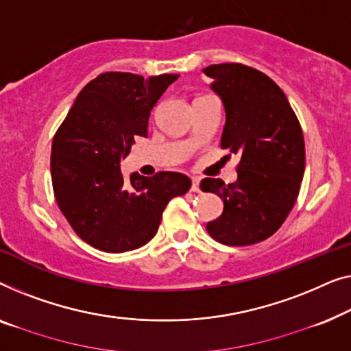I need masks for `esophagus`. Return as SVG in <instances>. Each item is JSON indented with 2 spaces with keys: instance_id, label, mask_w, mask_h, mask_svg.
I'll list each match as a JSON object with an SVG mask.
<instances>
[{
  "instance_id": "34e87169",
  "label": "esophagus",
  "mask_w": 351,
  "mask_h": 351,
  "mask_svg": "<svg viewBox=\"0 0 351 351\" xmlns=\"http://www.w3.org/2000/svg\"><path fill=\"white\" fill-rule=\"evenodd\" d=\"M191 191L192 192H199L200 191V180H199V178H192Z\"/></svg>"
}]
</instances>
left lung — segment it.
I'll use <instances>...</instances> for the list:
<instances>
[{"label":"left lung","mask_w":351,"mask_h":351,"mask_svg":"<svg viewBox=\"0 0 351 351\" xmlns=\"http://www.w3.org/2000/svg\"><path fill=\"white\" fill-rule=\"evenodd\" d=\"M226 124L221 147L240 156L237 181L205 178L200 187L224 202L206 230L219 243L246 246L269 239L285 223L305 170L302 128L283 90L267 75L240 63L206 66Z\"/></svg>","instance_id":"left-lung-1"}]
</instances>
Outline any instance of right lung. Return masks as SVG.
<instances>
[{
    "mask_svg": "<svg viewBox=\"0 0 351 351\" xmlns=\"http://www.w3.org/2000/svg\"><path fill=\"white\" fill-rule=\"evenodd\" d=\"M180 75L145 79L103 73L79 92L52 141L51 175L58 208L93 248L124 253L146 245L169 202L189 191L178 171L125 180L121 160L147 135L152 108Z\"/></svg>",
    "mask_w": 351,
    "mask_h": 351,
    "instance_id": "add662e5",
    "label": "right lung"
}]
</instances>
